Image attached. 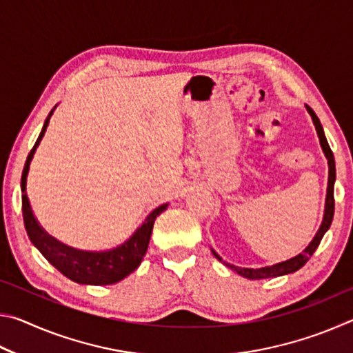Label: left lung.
Wrapping results in <instances>:
<instances>
[{"label": "left lung", "instance_id": "1", "mask_svg": "<svg viewBox=\"0 0 353 353\" xmlns=\"http://www.w3.org/2000/svg\"><path fill=\"white\" fill-rule=\"evenodd\" d=\"M307 107V112L310 113V117L313 119V124L316 128V132H318L319 137V143H321V148L322 151H324V155L327 159V163H328V183H327V196H325V208H324V218H322V223L319 230L316 232V235L312 241H310L308 246L302 250L301 254H297L296 256H292L290 260H285V261H280L276 263V265H271V266H265V268H256V270H252V268H240V266H235V265H230V263L224 261V265L227 268H230L232 271H235L236 274H240V276L250 279V280H260V279H270V277H280V276H286V274H292L296 272L297 270H301V268L305 265V263L310 260V256L314 254V250L318 249L319 243L322 240V236L325 235V232L330 229V224L333 221V213H334V199H333V187H334V181H336V168H334V159H333V152L330 146H328L327 139H325V134H324V129H322V124L319 121V118L316 117V113L313 112L312 107ZM213 255L216 256L219 261H223V259L214 252L212 249Z\"/></svg>", "mask_w": 353, "mask_h": 353}]
</instances>
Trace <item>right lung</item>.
<instances>
[{"mask_svg":"<svg viewBox=\"0 0 353 353\" xmlns=\"http://www.w3.org/2000/svg\"><path fill=\"white\" fill-rule=\"evenodd\" d=\"M57 107V105H56ZM56 107L50 112V115L45 119L43 128L39 135L37 141L29 152L25 168L21 174V204H23V219H25V227L29 235V240L32 241L35 248L40 250V254L61 271L65 277L73 280L81 285H113L119 280L126 279L129 274H132L145 256L148 250L149 240H151L154 221L160 213L168 208V204H163L155 208L148 214L146 219L143 221L141 225L130 235L126 241L118 244L117 248L105 249V250H82L67 246V244L56 240L40 225L35 218V214L29 204L28 193H26V182L29 166L34 159V154L37 151L41 139L46 132L50 119L54 113Z\"/></svg>","mask_w":353,"mask_h":353,"instance_id":"right-lung-1","label":"right lung"}]
</instances>
